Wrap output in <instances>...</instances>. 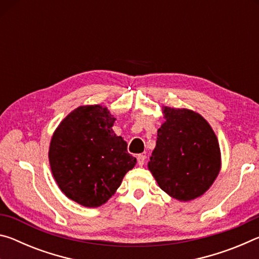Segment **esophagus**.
<instances>
[{"label":"esophagus","instance_id":"1","mask_svg":"<svg viewBox=\"0 0 259 259\" xmlns=\"http://www.w3.org/2000/svg\"><path fill=\"white\" fill-rule=\"evenodd\" d=\"M145 159H146L145 155H143V154H138L137 155V162H138V164L140 166H142L144 163H145Z\"/></svg>","mask_w":259,"mask_h":259}]
</instances>
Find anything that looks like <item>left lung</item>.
I'll return each instance as SVG.
<instances>
[{
	"instance_id": "obj_1",
	"label": "left lung",
	"mask_w": 259,
	"mask_h": 259,
	"mask_svg": "<svg viewBox=\"0 0 259 259\" xmlns=\"http://www.w3.org/2000/svg\"><path fill=\"white\" fill-rule=\"evenodd\" d=\"M165 122L157 130L156 146L148 162L157 184L179 201L202 195L221 170L216 135L200 114L164 107Z\"/></svg>"
}]
</instances>
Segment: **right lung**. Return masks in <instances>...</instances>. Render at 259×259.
I'll use <instances>...</instances> for the list:
<instances>
[{
  "mask_svg": "<svg viewBox=\"0 0 259 259\" xmlns=\"http://www.w3.org/2000/svg\"><path fill=\"white\" fill-rule=\"evenodd\" d=\"M115 119L100 105L80 106L61 121L49 150L51 171L61 192L84 207H99L136 164L126 143L112 130Z\"/></svg>",
  "mask_w": 259,
  "mask_h": 259,
  "instance_id": "1",
  "label": "right lung"
}]
</instances>
